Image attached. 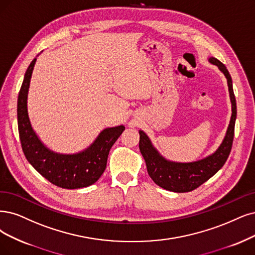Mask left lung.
<instances>
[{"instance_id": "8db88e82", "label": "left lung", "mask_w": 255, "mask_h": 255, "mask_svg": "<svg viewBox=\"0 0 255 255\" xmlns=\"http://www.w3.org/2000/svg\"><path fill=\"white\" fill-rule=\"evenodd\" d=\"M209 62L224 73L227 79L232 115L226 135L220 147L215 151L202 159L190 163H177L168 161L152 145L151 140L144 131L139 130V151L147 166V171L152 181L159 187L173 192H189L208 181L224 166L230 154L234 136V126L237 120V101H235L232 79L226 66L215 58H209Z\"/></svg>"}]
</instances>
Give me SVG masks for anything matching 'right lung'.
<instances>
[{
  "mask_svg": "<svg viewBox=\"0 0 255 255\" xmlns=\"http://www.w3.org/2000/svg\"><path fill=\"white\" fill-rule=\"evenodd\" d=\"M36 58L27 68L17 98V127L23 152L27 161L51 184L78 189L96 183L105 171L112 145L122 134L123 125L106 128L85 150L73 154H62L47 148L36 135L28 116L27 99Z\"/></svg>",
  "mask_w": 255,
  "mask_h": 255,
  "instance_id": "right-lung-1",
  "label": "right lung"
}]
</instances>
